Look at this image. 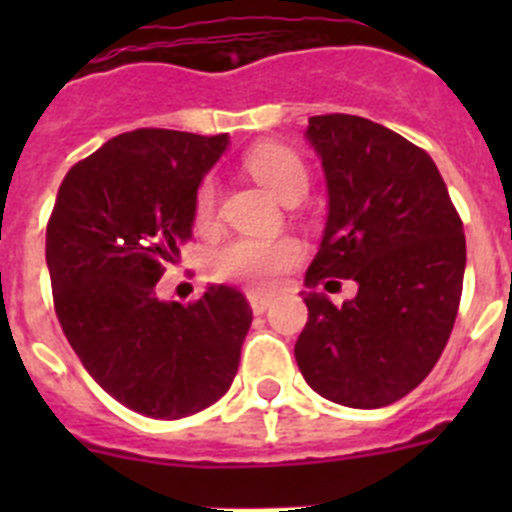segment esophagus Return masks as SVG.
I'll use <instances>...</instances> for the list:
<instances>
[{
  "mask_svg": "<svg viewBox=\"0 0 512 512\" xmlns=\"http://www.w3.org/2000/svg\"><path fill=\"white\" fill-rule=\"evenodd\" d=\"M271 302H274V297H271V295H261V292H248V305H251V310L256 312V315H261V312L269 310Z\"/></svg>",
  "mask_w": 512,
  "mask_h": 512,
  "instance_id": "1",
  "label": "esophagus"
}]
</instances>
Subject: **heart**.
Listing matches in <instances>:
<instances>
[{"instance_id":"obj_1","label":"heart","mask_w":512,"mask_h":512,"mask_svg":"<svg viewBox=\"0 0 512 512\" xmlns=\"http://www.w3.org/2000/svg\"><path fill=\"white\" fill-rule=\"evenodd\" d=\"M246 169L279 200L302 197L307 192V169L302 158L282 146H261L248 153ZM217 184L205 179L197 189L194 212L197 220L207 223L215 215ZM300 259V243L289 235L277 238H235L215 248L207 259V271L215 279L243 282L256 289L271 287L289 266Z\"/></svg>"}]
</instances>
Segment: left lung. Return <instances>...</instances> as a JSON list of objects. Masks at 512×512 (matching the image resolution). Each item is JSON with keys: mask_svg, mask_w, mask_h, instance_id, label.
Listing matches in <instances>:
<instances>
[{"mask_svg": "<svg viewBox=\"0 0 512 512\" xmlns=\"http://www.w3.org/2000/svg\"><path fill=\"white\" fill-rule=\"evenodd\" d=\"M323 161L328 220L305 274L310 318L297 338L302 377L346 408L392 405L436 366L454 328L467 266L464 228L433 158L356 115L310 117ZM354 278V301L329 289Z\"/></svg>", "mask_w": 512, "mask_h": 512, "instance_id": "left-lung-1", "label": "left lung"}]
</instances>
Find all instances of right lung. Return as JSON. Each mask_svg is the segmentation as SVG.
I'll return each mask as SVG.
<instances>
[{
    "mask_svg": "<svg viewBox=\"0 0 512 512\" xmlns=\"http://www.w3.org/2000/svg\"><path fill=\"white\" fill-rule=\"evenodd\" d=\"M228 135L143 128L107 140L58 189L45 264L63 333L94 382L125 408L176 420L233 384L253 312L225 284L184 307L156 295L192 235L194 200Z\"/></svg>",
    "mask_w": 512,
    "mask_h": 512,
    "instance_id": "add662e5",
    "label": "right lung"
}]
</instances>
